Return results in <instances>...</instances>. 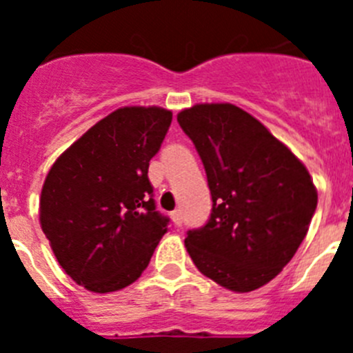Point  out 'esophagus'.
<instances>
[{"instance_id": "1", "label": "esophagus", "mask_w": 353, "mask_h": 353, "mask_svg": "<svg viewBox=\"0 0 353 353\" xmlns=\"http://www.w3.org/2000/svg\"><path fill=\"white\" fill-rule=\"evenodd\" d=\"M171 219H173L174 226H182V210L171 212Z\"/></svg>"}]
</instances>
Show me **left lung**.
Returning a JSON list of instances; mask_svg holds the SVG:
<instances>
[{
	"label": "left lung",
	"instance_id": "8db88e82",
	"mask_svg": "<svg viewBox=\"0 0 353 353\" xmlns=\"http://www.w3.org/2000/svg\"><path fill=\"white\" fill-rule=\"evenodd\" d=\"M207 173L212 214L185 248L203 276L232 292L272 281L302 244L318 194L310 173L269 129L233 104L180 111Z\"/></svg>",
	"mask_w": 353,
	"mask_h": 353
}]
</instances>
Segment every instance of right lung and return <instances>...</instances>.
I'll return each mask as SVG.
<instances>
[{
  "mask_svg": "<svg viewBox=\"0 0 353 353\" xmlns=\"http://www.w3.org/2000/svg\"><path fill=\"white\" fill-rule=\"evenodd\" d=\"M171 118L155 105L117 109L65 150L46 176L42 230L61 269L90 292L136 281L168 232L148 166Z\"/></svg>",
  "mask_w": 353,
  "mask_h": 353,
  "instance_id": "1",
  "label": "right lung"
}]
</instances>
